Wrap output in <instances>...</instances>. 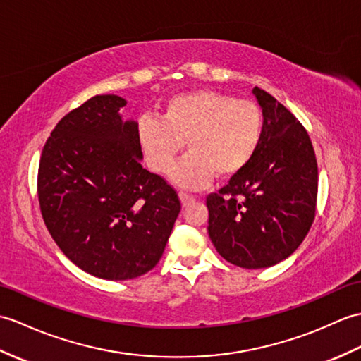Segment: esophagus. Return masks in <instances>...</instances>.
Masks as SVG:
<instances>
[{
	"label": "esophagus",
	"mask_w": 361,
	"mask_h": 361,
	"mask_svg": "<svg viewBox=\"0 0 361 361\" xmlns=\"http://www.w3.org/2000/svg\"><path fill=\"white\" fill-rule=\"evenodd\" d=\"M180 200H181L183 207H188L190 203H194L195 197L190 195V194H186V192H180Z\"/></svg>",
	"instance_id": "obj_1"
}]
</instances>
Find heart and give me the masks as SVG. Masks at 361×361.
Segmentation results:
<instances>
[{
  "label": "heart",
  "mask_w": 361,
  "mask_h": 361,
  "mask_svg": "<svg viewBox=\"0 0 361 361\" xmlns=\"http://www.w3.org/2000/svg\"><path fill=\"white\" fill-rule=\"evenodd\" d=\"M263 109L249 99L198 89L171 97L161 118L142 116L138 141L152 171L164 173L186 141L189 152L173 166L172 180L181 188L203 189L214 175L237 177L254 161L263 145Z\"/></svg>",
  "instance_id": "heart-1"
}]
</instances>
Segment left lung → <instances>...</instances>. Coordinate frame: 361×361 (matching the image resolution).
I'll return each instance as SVG.
<instances>
[{"label": "left lung", "instance_id": "1", "mask_svg": "<svg viewBox=\"0 0 361 361\" xmlns=\"http://www.w3.org/2000/svg\"><path fill=\"white\" fill-rule=\"evenodd\" d=\"M266 130L254 161L209 194L207 232L226 262L262 269L295 252L315 219L318 167L306 129L294 114L254 87Z\"/></svg>", "mask_w": 361, "mask_h": 361}]
</instances>
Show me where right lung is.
<instances>
[{
    "label": "right lung",
    "mask_w": 361,
    "mask_h": 361,
    "mask_svg": "<svg viewBox=\"0 0 361 361\" xmlns=\"http://www.w3.org/2000/svg\"><path fill=\"white\" fill-rule=\"evenodd\" d=\"M118 95H95L50 132L38 167V201L63 254L104 280L154 269L180 214L177 190L141 166L138 123Z\"/></svg>",
    "instance_id": "add662e5"
}]
</instances>
